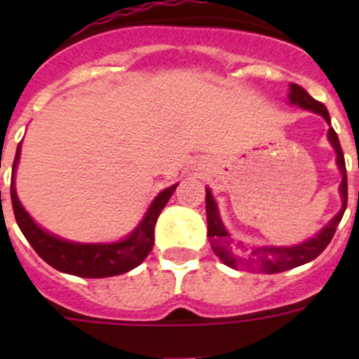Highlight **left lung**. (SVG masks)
Returning <instances> with one entry per match:
<instances>
[{"instance_id":"1","label":"left lung","mask_w":359,"mask_h":359,"mask_svg":"<svg viewBox=\"0 0 359 359\" xmlns=\"http://www.w3.org/2000/svg\"><path fill=\"white\" fill-rule=\"evenodd\" d=\"M290 104L300 106L304 109H311L315 114L323 115L324 119L330 123V114L323 102H318L304 89V87L290 83L289 93ZM328 140L334 145L335 154H337V165L341 169L343 180H341L339 191L343 199V207L335 214L332 222L326 227L320 229L317 236H313L307 242H302L298 245H244L242 242H233L229 233L225 231L222 219L218 214V205L214 201L212 191L207 188V222H208V240L212 245V251L222 259V261L231 268H242L253 273H279L290 268L300 266L306 262L313 261L326 250V245L332 242L335 235V229L339 225L343 214L346 208V197H348V186H346V168L343 149H341L339 137L335 134L334 128L328 130ZM359 194V191H358Z\"/></svg>"}]
</instances>
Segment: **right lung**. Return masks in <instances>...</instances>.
I'll list each match as a JSON object with an SVG mask.
<instances>
[{
	"mask_svg": "<svg viewBox=\"0 0 359 359\" xmlns=\"http://www.w3.org/2000/svg\"><path fill=\"white\" fill-rule=\"evenodd\" d=\"M18 160L20 145L16 149V156H14L13 173L16 171ZM175 188L177 184L160 191L156 199L151 203L141 224L126 238L111 242V244H78V242H69V240L59 238V236H53L48 231L41 229L22 207V203L16 196L14 179L11 180V201H13L14 218H16L20 231L24 233V236L33 245V250L39 253V257L44 259L50 266L59 272L72 273V276H80V278H111V276H119V273L135 268L151 253L152 245H154V225H156L162 208L169 201V197L173 196Z\"/></svg>",
	"mask_w": 359,
	"mask_h": 359,
	"instance_id": "obj_1",
	"label": "right lung"
}]
</instances>
